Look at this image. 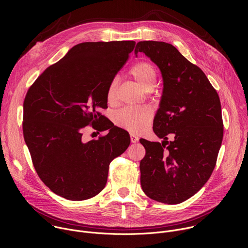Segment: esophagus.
Returning <instances> with one entry per match:
<instances>
[{
  "label": "esophagus",
  "instance_id": "obj_1",
  "mask_svg": "<svg viewBox=\"0 0 248 248\" xmlns=\"http://www.w3.org/2000/svg\"><path fill=\"white\" fill-rule=\"evenodd\" d=\"M130 141H131V143H135L138 141V137L136 135H134L133 133H130Z\"/></svg>",
  "mask_w": 248,
  "mask_h": 248
}]
</instances>
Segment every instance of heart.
Instances as JSON below:
<instances>
[{
  "label": "heart",
  "instance_id": "1",
  "mask_svg": "<svg viewBox=\"0 0 248 248\" xmlns=\"http://www.w3.org/2000/svg\"><path fill=\"white\" fill-rule=\"evenodd\" d=\"M130 75L145 91H151L157 81V72L154 65L148 62H139L130 69ZM118 80L114 78L107 91L108 101H112L116 94ZM151 119V112L146 108L124 109L116 115L117 124L132 133L142 131Z\"/></svg>",
  "mask_w": 248,
  "mask_h": 248
}]
</instances>
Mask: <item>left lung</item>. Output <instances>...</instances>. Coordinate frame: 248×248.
<instances>
[{"label":"left lung","instance_id":"left-lung-1","mask_svg":"<svg viewBox=\"0 0 248 248\" xmlns=\"http://www.w3.org/2000/svg\"><path fill=\"white\" fill-rule=\"evenodd\" d=\"M138 53L150 58L163 78L153 123L163 141L139 140L146 150L140 162L141 187L153 200L179 204L201 189L216 166L224 133L220 98L202 70L171 44L140 41ZM169 134H174L172 141H167Z\"/></svg>","mask_w":248,"mask_h":248}]
</instances>
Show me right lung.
I'll return each instance as SVG.
<instances>
[{
  "label": "right lung",
  "instance_id": "obj_1",
  "mask_svg": "<svg viewBox=\"0 0 248 248\" xmlns=\"http://www.w3.org/2000/svg\"><path fill=\"white\" fill-rule=\"evenodd\" d=\"M134 45V41L78 44L27 91L23 135L33 166L41 181L65 199L80 201L101 192L110 163L130 143L127 131L103 123L99 110L107 106L109 85ZM99 123L109 133L83 143L82 129Z\"/></svg>",
  "mask_w": 248,
  "mask_h": 248
}]
</instances>
